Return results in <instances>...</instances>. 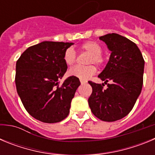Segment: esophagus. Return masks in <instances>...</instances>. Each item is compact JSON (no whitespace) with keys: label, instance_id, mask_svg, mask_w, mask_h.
<instances>
[{"label":"esophagus","instance_id":"1","mask_svg":"<svg viewBox=\"0 0 155 155\" xmlns=\"http://www.w3.org/2000/svg\"><path fill=\"white\" fill-rule=\"evenodd\" d=\"M87 83V81H84V80H81V84H84Z\"/></svg>","mask_w":155,"mask_h":155}]
</instances>
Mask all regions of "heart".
I'll list each match as a JSON object with an SVG mask.
<instances>
[{"label": "heart", "mask_w": 155, "mask_h": 155, "mask_svg": "<svg viewBox=\"0 0 155 155\" xmlns=\"http://www.w3.org/2000/svg\"><path fill=\"white\" fill-rule=\"evenodd\" d=\"M82 51L89 53L87 57L86 66H75L69 71V74L76 77L81 80H87L94 75L96 72V68L92 64L97 66H101L104 62V58L102 55V49L98 42L94 41H88L81 45ZM77 54L75 50L72 47H69L65 50L64 54V61L68 66L73 65L76 62Z\"/></svg>", "instance_id": "1"}]
</instances>
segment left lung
Segmentation results:
<instances>
[{
	"label": "left lung",
	"mask_w": 155,
	"mask_h": 155,
	"mask_svg": "<svg viewBox=\"0 0 155 155\" xmlns=\"http://www.w3.org/2000/svg\"><path fill=\"white\" fill-rule=\"evenodd\" d=\"M99 39L111 51L109 62L98 75L107 88L88 81L92 87L88 105L97 118L113 122L127 116L136 103L143 86L144 60L137 46L126 37L112 33Z\"/></svg>",
	"instance_id": "8db88e82"
}]
</instances>
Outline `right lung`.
Listing matches in <instances>:
<instances>
[{"mask_svg":"<svg viewBox=\"0 0 155 155\" xmlns=\"http://www.w3.org/2000/svg\"><path fill=\"white\" fill-rule=\"evenodd\" d=\"M73 42L44 41L28 47L16 63L15 84L25 109L46 124L62 121L70 113L71 100L81 84L71 76L60 84L68 69L64 52Z\"/></svg>","mask_w":155,"mask_h":155,"instance_id":"right-lung-1","label":"right lung"}]
</instances>
